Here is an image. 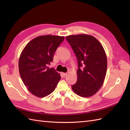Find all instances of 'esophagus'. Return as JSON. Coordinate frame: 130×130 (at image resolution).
Masks as SVG:
<instances>
[{"label":"esophagus","mask_w":130,"mask_h":130,"mask_svg":"<svg viewBox=\"0 0 130 130\" xmlns=\"http://www.w3.org/2000/svg\"><path fill=\"white\" fill-rule=\"evenodd\" d=\"M67 73H62V75L65 77L66 76H67Z\"/></svg>","instance_id":"obj_1"}]
</instances>
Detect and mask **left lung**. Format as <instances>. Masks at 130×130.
Wrapping results in <instances>:
<instances>
[{
    "mask_svg": "<svg viewBox=\"0 0 130 130\" xmlns=\"http://www.w3.org/2000/svg\"><path fill=\"white\" fill-rule=\"evenodd\" d=\"M66 39L78 60V78L71 88L78 95L89 97L101 88L106 75L107 60L104 50L90 35H71Z\"/></svg>",
    "mask_w": 130,
    "mask_h": 130,
    "instance_id": "8db88e82",
    "label": "left lung"
}]
</instances>
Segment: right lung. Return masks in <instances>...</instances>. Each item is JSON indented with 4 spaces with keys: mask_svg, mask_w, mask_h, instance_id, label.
I'll list each match as a JSON object with an SVG mask.
<instances>
[{
    "mask_svg": "<svg viewBox=\"0 0 130 130\" xmlns=\"http://www.w3.org/2000/svg\"><path fill=\"white\" fill-rule=\"evenodd\" d=\"M65 37L40 36L31 40L22 52L19 60V71L24 84L33 94L45 97L55 90L61 79L54 68L47 65Z\"/></svg>",
    "mask_w": 130,
    "mask_h": 130,
    "instance_id": "add662e5",
    "label": "right lung"
}]
</instances>
